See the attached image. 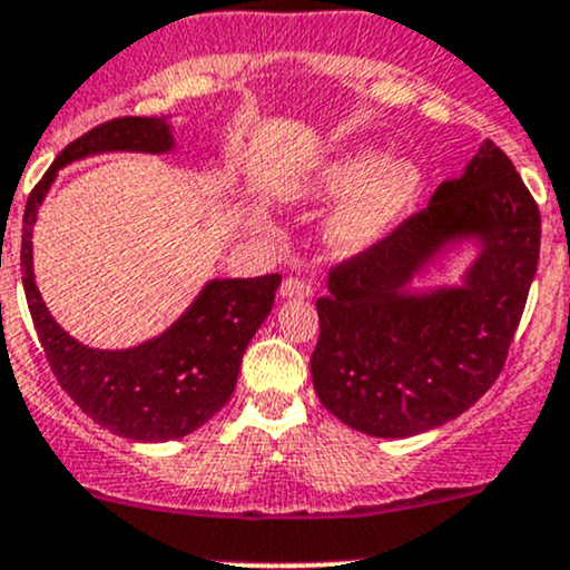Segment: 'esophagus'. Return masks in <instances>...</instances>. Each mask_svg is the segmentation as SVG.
Segmentation results:
<instances>
[{
	"label": "esophagus",
	"mask_w": 570,
	"mask_h": 570,
	"mask_svg": "<svg viewBox=\"0 0 570 570\" xmlns=\"http://www.w3.org/2000/svg\"><path fill=\"white\" fill-rule=\"evenodd\" d=\"M311 295H314V286H311L308 281H303V278H286L284 284H281V297H284V299H292V297L305 299Z\"/></svg>",
	"instance_id": "obj_1"
}]
</instances>
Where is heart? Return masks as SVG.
Segmentation results:
<instances>
[{
    "label": "heart",
    "instance_id": "obj_1",
    "mask_svg": "<svg viewBox=\"0 0 570 570\" xmlns=\"http://www.w3.org/2000/svg\"><path fill=\"white\" fill-rule=\"evenodd\" d=\"M422 186L424 175L416 161L392 159L381 148L362 146L303 175L286 189V197L299 205L341 199L324 235L335 254L356 256L397 233L414 210Z\"/></svg>",
    "mask_w": 570,
    "mask_h": 570
}]
</instances>
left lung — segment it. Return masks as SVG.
I'll list each match as a JSON object with an SVG mask.
<instances>
[{"label": "left lung", "instance_id": "obj_1", "mask_svg": "<svg viewBox=\"0 0 570 570\" xmlns=\"http://www.w3.org/2000/svg\"><path fill=\"white\" fill-rule=\"evenodd\" d=\"M462 247L478 254L460 285L413 286ZM539 248V205L509 156L484 140L428 208L330 273L311 356L324 409L373 438L419 435L458 419L503 367Z\"/></svg>", "mask_w": 570, "mask_h": 570}]
</instances>
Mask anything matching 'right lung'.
I'll use <instances>...</instances> for the list:
<instances>
[{"label":"right lung","mask_w":570,"mask_h":570,"mask_svg":"<svg viewBox=\"0 0 570 570\" xmlns=\"http://www.w3.org/2000/svg\"><path fill=\"white\" fill-rule=\"evenodd\" d=\"M112 151H175L170 116L112 118L56 156L23 210V292L53 376L83 414L129 441H175L203 428L233 397L243 352L271 314L281 275L210 278L165 333L132 348H91L75 341L37 289L31 229L61 167Z\"/></svg>","instance_id":"right-lung-1"}]
</instances>
